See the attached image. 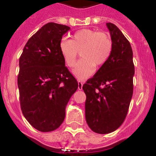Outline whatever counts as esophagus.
Listing matches in <instances>:
<instances>
[{
  "mask_svg": "<svg viewBox=\"0 0 156 156\" xmlns=\"http://www.w3.org/2000/svg\"><path fill=\"white\" fill-rule=\"evenodd\" d=\"M78 90H81V89H82V86H83V82H82V81H78Z\"/></svg>",
  "mask_w": 156,
  "mask_h": 156,
  "instance_id": "obj_1",
  "label": "esophagus"
}]
</instances>
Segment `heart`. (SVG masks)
<instances>
[{
    "label": "heart",
    "mask_w": 156,
    "mask_h": 156,
    "mask_svg": "<svg viewBox=\"0 0 156 156\" xmlns=\"http://www.w3.org/2000/svg\"><path fill=\"white\" fill-rule=\"evenodd\" d=\"M112 48V41L107 33L88 28L75 32L71 40L62 38L59 43V50L68 68L75 66L81 52L82 58L74 69L79 79L91 76L95 65H104L111 56Z\"/></svg>",
    "instance_id": "obj_1"
}]
</instances>
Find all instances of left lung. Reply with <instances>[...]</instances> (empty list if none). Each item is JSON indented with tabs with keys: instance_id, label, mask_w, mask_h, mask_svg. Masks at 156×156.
I'll return each mask as SVG.
<instances>
[{
	"instance_id": "obj_1",
	"label": "left lung",
	"mask_w": 156,
	"mask_h": 156,
	"mask_svg": "<svg viewBox=\"0 0 156 156\" xmlns=\"http://www.w3.org/2000/svg\"><path fill=\"white\" fill-rule=\"evenodd\" d=\"M112 41L108 62L84 84L85 119L93 132L108 134L126 119L133 94L135 66L131 44L112 23L106 24Z\"/></svg>"
}]
</instances>
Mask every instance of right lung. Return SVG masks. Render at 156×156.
<instances>
[{"label": "right lung", "instance_id": "obj_1", "mask_svg": "<svg viewBox=\"0 0 156 156\" xmlns=\"http://www.w3.org/2000/svg\"><path fill=\"white\" fill-rule=\"evenodd\" d=\"M69 30L66 25L48 23L27 41L19 59L21 111L40 132H51L62 124L67 104L78 89L59 50L62 36Z\"/></svg>", "mask_w": 156, "mask_h": 156}]
</instances>
